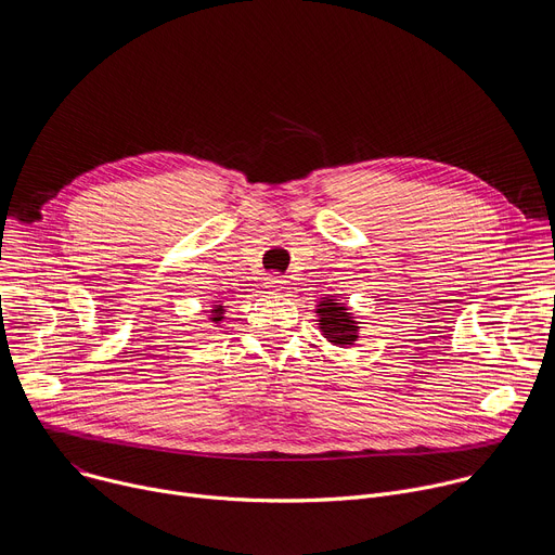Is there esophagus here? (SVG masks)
I'll return each mask as SVG.
<instances>
[{
	"mask_svg": "<svg viewBox=\"0 0 555 555\" xmlns=\"http://www.w3.org/2000/svg\"><path fill=\"white\" fill-rule=\"evenodd\" d=\"M266 287H268V292L276 294V292H281V289L285 287V279L279 276V274H270V276L266 279Z\"/></svg>",
	"mask_w": 555,
	"mask_h": 555,
	"instance_id": "obj_1",
	"label": "esophagus"
}]
</instances>
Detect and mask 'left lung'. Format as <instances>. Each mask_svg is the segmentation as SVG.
<instances>
[{"label":"left lung","mask_w":555,"mask_h":555,"mask_svg":"<svg viewBox=\"0 0 555 555\" xmlns=\"http://www.w3.org/2000/svg\"><path fill=\"white\" fill-rule=\"evenodd\" d=\"M317 314H319V330L332 345L347 347L359 340V321L347 310L345 304H340V300L325 296L323 300H319Z\"/></svg>","instance_id":"left-lung-1"}]
</instances>
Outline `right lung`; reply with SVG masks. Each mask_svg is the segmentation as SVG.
<instances>
[{"label": "right lung", "mask_w": 555, "mask_h": 555, "mask_svg": "<svg viewBox=\"0 0 555 555\" xmlns=\"http://www.w3.org/2000/svg\"><path fill=\"white\" fill-rule=\"evenodd\" d=\"M223 312H225V308H223L221 304L215 306L212 312H210V321H212V323H221V321H223Z\"/></svg>", "instance_id": "obj_1"}]
</instances>
